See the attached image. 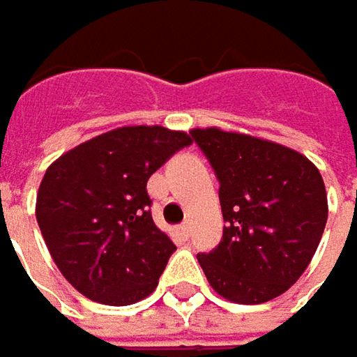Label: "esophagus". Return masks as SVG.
Listing matches in <instances>:
<instances>
[{
    "mask_svg": "<svg viewBox=\"0 0 357 357\" xmlns=\"http://www.w3.org/2000/svg\"><path fill=\"white\" fill-rule=\"evenodd\" d=\"M178 229H181V234H183V236L187 238V236L191 234V225H189V221H185V223H183V225H181Z\"/></svg>",
    "mask_w": 357,
    "mask_h": 357,
    "instance_id": "1",
    "label": "esophagus"
}]
</instances>
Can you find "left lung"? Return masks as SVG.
Instances as JSON below:
<instances>
[{
	"label": "left lung",
	"instance_id": "8db88e82",
	"mask_svg": "<svg viewBox=\"0 0 357 357\" xmlns=\"http://www.w3.org/2000/svg\"><path fill=\"white\" fill-rule=\"evenodd\" d=\"M219 181L223 236L197 256L223 298L260 305L289 291L309 266L327 223L317 166L274 142L217 128L192 130Z\"/></svg>",
	"mask_w": 357,
	"mask_h": 357
}]
</instances>
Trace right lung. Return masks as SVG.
I'll use <instances>...</instances> for the list:
<instances>
[{"label":"right lung","mask_w":357,"mask_h":357,"mask_svg":"<svg viewBox=\"0 0 357 357\" xmlns=\"http://www.w3.org/2000/svg\"><path fill=\"white\" fill-rule=\"evenodd\" d=\"M191 136L160 126L112 130L48 166L36 219L63 276L91 301L123 307L152 293L176 250L152 219L146 183Z\"/></svg>","instance_id":"add662e5"}]
</instances>
